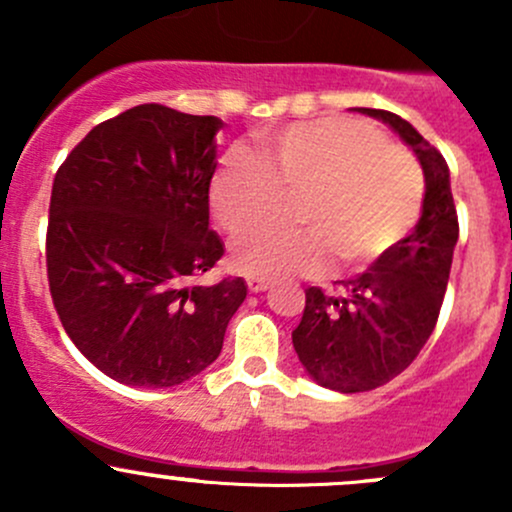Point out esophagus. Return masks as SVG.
Instances as JSON below:
<instances>
[{
	"label": "esophagus",
	"mask_w": 512,
	"mask_h": 512,
	"mask_svg": "<svg viewBox=\"0 0 512 512\" xmlns=\"http://www.w3.org/2000/svg\"><path fill=\"white\" fill-rule=\"evenodd\" d=\"M267 287H270V280H265V277H247V289L250 292H265Z\"/></svg>",
	"instance_id": "obj_1"
}]
</instances>
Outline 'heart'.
<instances>
[{
  "label": "heart",
  "mask_w": 512,
  "mask_h": 512,
  "mask_svg": "<svg viewBox=\"0 0 512 512\" xmlns=\"http://www.w3.org/2000/svg\"><path fill=\"white\" fill-rule=\"evenodd\" d=\"M423 170L406 148L359 121L292 123L262 141V158L232 151L210 183V208L230 235L267 223L285 195L304 227H265L232 247L252 277L317 275L334 257L354 270L379 260L411 227L423 205Z\"/></svg>",
  "instance_id": "heart-1"
}]
</instances>
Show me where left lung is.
I'll return each instance as SVG.
<instances>
[{
  "mask_svg": "<svg viewBox=\"0 0 512 512\" xmlns=\"http://www.w3.org/2000/svg\"><path fill=\"white\" fill-rule=\"evenodd\" d=\"M389 123L421 160L426 195L418 225L374 265L327 294L309 287L304 314L292 332L294 352L317 384L342 394L379 389L409 369L438 322L458 215L448 165L401 116L361 108Z\"/></svg>",
  "mask_w": 512,
  "mask_h": 512,
  "instance_id": "left-lung-1",
  "label": "left lung"
}]
</instances>
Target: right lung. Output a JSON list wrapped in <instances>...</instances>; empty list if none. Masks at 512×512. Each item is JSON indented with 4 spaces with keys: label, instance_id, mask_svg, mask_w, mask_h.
I'll use <instances>...</instances> for the list:
<instances>
[{
    "label": "right lung",
    "instance_id": "right-lung-1",
    "mask_svg": "<svg viewBox=\"0 0 512 512\" xmlns=\"http://www.w3.org/2000/svg\"><path fill=\"white\" fill-rule=\"evenodd\" d=\"M223 121L141 103L108 118L59 165L46 227L54 309L81 354L143 389L213 364L247 297L242 277L193 285L225 255L210 230Z\"/></svg>",
    "mask_w": 512,
    "mask_h": 512
}]
</instances>
